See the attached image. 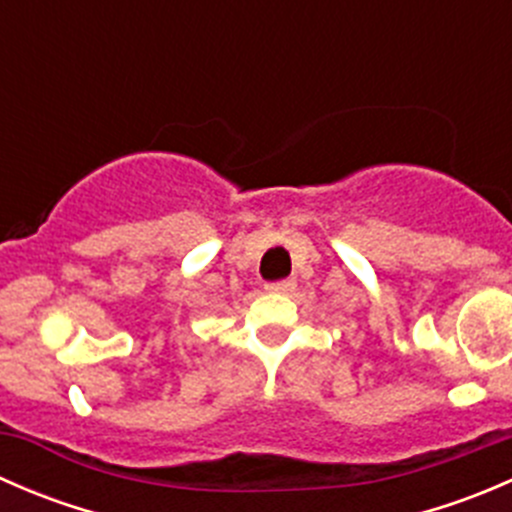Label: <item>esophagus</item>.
Wrapping results in <instances>:
<instances>
[{"label":"esophagus","instance_id":"34e87169","mask_svg":"<svg viewBox=\"0 0 512 512\" xmlns=\"http://www.w3.org/2000/svg\"><path fill=\"white\" fill-rule=\"evenodd\" d=\"M294 287H297V282H294L292 277H287V280H275V282H267V285H265L267 292H280V294H287V292H292Z\"/></svg>","mask_w":512,"mask_h":512}]
</instances>
